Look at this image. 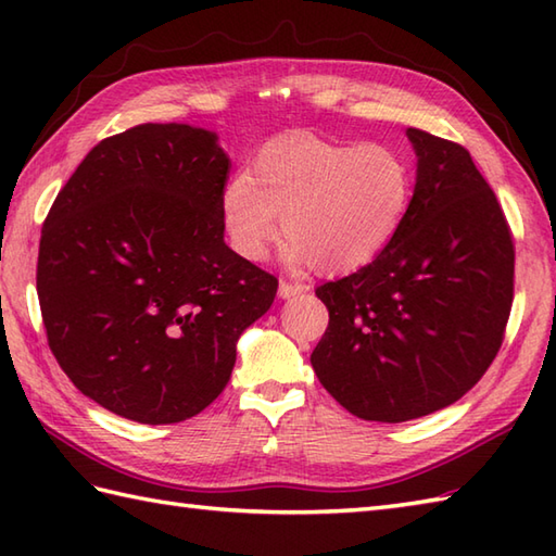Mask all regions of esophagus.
Wrapping results in <instances>:
<instances>
[{
  "label": "esophagus",
  "mask_w": 556,
  "mask_h": 556,
  "mask_svg": "<svg viewBox=\"0 0 556 556\" xmlns=\"http://www.w3.org/2000/svg\"><path fill=\"white\" fill-rule=\"evenodd\" d=\"M308 285H299V281H281L279 285V299H293L308 291Z\"/></svg>",
  "instance_id": "obj_1"
}]
</instances>
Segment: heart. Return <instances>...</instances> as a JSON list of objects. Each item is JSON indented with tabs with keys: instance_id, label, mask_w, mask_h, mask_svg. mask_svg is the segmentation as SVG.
Masks as SVG:
<instances>
[{
	"instance_id": "obj_1",
	"label": "heart",
	"mask_w": 556,
	"mask_h": 556,
	"mask_svg": "<svg viewBox=\"0 0 556 556\" xmlns=\"http://www.w3.org/2000/svg\"><path fill=\"white\" fill-rule=\"evenodd\" d=\"M410 195L413 174L396 150L287 134L263 146L251 174L231 176L222 215L236 253L251 263L267 257L281 215L289 260L346 271L392 241Z\"/></svg>"
}]
</instances>
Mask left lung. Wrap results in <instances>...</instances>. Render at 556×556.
Instances as JSON below:
<instances>
[{
  "label": "left lung",
  "mask_w": 556,
  "mask_h": 556,
  "mask_svg": "<svg viewBox=\"0 0 556 556\" xmlns=\"http://www.w3.org/2000/svg\"><path fill=\"white\" fill-rule=\"evenodd\" d=\"M418 157L401 227L370 265L315 293L311 363L353 416L404 422L452 406L502 346L514 299L509 224L468 150L406 128Z\"/></svg>",
  "instance_id": "left-lung-1"
}]
</instances>
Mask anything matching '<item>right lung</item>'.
Here are the masks:
<instances>
[{
    "mask_svg": "<svg viewBox=\"0 0 556 556\" xmlns=\"http://www.w3.org/2000/svg\"><path fill=\"white\" fill-rule=\"evenodd\" d=\"M229 169L215 131L140 124L88 152L42 224L47 341L76 389L116 416H198L277 296V279L224 243Z\"/></svg>",
    "mask_w": 556,
    "mask_h": 556,
    "instance_id": "obj_1",
    "label": "right lung"
}]
</instances>
